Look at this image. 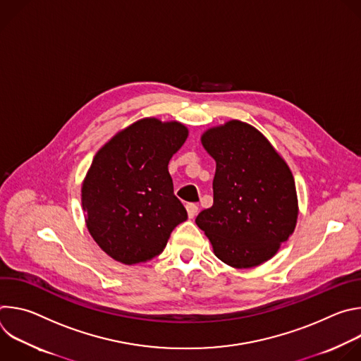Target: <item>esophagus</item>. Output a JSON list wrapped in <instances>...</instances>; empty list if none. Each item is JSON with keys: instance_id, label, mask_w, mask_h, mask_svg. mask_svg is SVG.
<instances>
[{"instance_id": "obj_1", "label": "esophagus", "mask_w": 361, "mask_h": 361, "mask_svg": "<svg viewBox=\"0 0 361 361\" xmlns=\"http://www.w3.org/2000/svg\"><path fill=\"white\" fill-rule=\"evenodd\" d=\"M185 209H187V213H188V217H190V219L195 217V216H197V213H198V205H197V204H194V202L187 204V205H185Z\"/></svg>"}]
</instances>
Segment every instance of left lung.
I'll return each mask as SVG.
<instances>
[{
  "label": "left lung",
  "instance_id": "1",
  "mask_svg": "<svg viewBox=\"0 0 361 361\" xmlns=\"http://www.w3.org/2000/svg\"><path fill=\"white\" fill-rule=\"evenodd\" d=\"M201 144L216 160L214 202L195 223L223 263L234 269L260 266L295 228L293 174L270 141L238 120L207 130Z\"/></svg>",
  "mask_w": 361,
  "mask_h": 361
}]
</instances>
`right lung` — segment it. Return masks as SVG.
<instances>
[{
  "label": "right lung",
  "instance_id": "right-lung-1",
  "mask_svg": "<svg viewBox=\"0 0 361 361\" xmlns=\"http://www.w3.org/2000/svg\"><path fill=\"white\" fill-rule=\"evenodd\" d=\"M187 135L178 121L142 118L95 154L81 202L91 237L111 259L128 266L154 259L171 231L187 220L169 173Z\"/></svg>",
  "mask_w": 361,
  "mask_h": 361
}]
</instances>
